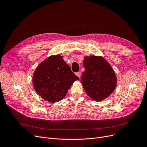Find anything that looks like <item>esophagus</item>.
<instances>
[{"mask_svg":"<svg viewBox=\"0 0 147 147\" xmlns=\"http://www.w3.org/2000/svg\"><path fill=\"white\" fill-rule=\"evenodd\" d=\"M75 75L77 76V77L79 78H80V77H81V72H77L75 74Z\"/></svg>","mask_w":147,"mask_h":147,"instance_id":"esophagus-1","label":"esophagus"}]
</instances>
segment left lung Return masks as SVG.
<instances>
[{"label": "left lung", "mask_w": 147, "mask_h": 147, "mask_svg": "<svg viewBox=\"0 0 147 147\" xmlns=\"http://www.w3.org/2000/svg\"><path fill=\"white\" fill-rule=\"evenodd\" d=\"M81 83L86 93L93 100L101 101L115 90L117 78L113 69L101 56H86Z\"/></svg>", "instance_id": "left-lung-1"}]
</instances>
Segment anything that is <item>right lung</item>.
Instances as JSON below:
<instances>
[{
    "instance_id": "1",
    "label": "right lung",
    "mask_w": 147,
    "mask_h": 147,
    "mask_svg": "<svg viewBox=\"0 0 147 147\" xmlns=\"http://www.w3.org/2000/svg\"><path fill=\"white\" fill-rule=\"evenodd\" d=\"M60 55H51L41 62L32 76L35 90L50 102L61 101L74 81L78 80Z\"/></svg>"
}]
</instances>
